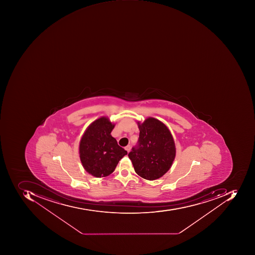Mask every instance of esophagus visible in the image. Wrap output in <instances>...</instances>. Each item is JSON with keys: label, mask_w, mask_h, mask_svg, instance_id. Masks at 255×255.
I'll return each instance as SVG.
<instances>
[{"label": "esophagus", "mask_w": 255, "mask_h": 255, "mask_svg": "<svg viewBox=\"0 0 255 255\" xmlns=\"http://www.w3.org/2000/svg\"><path fill=\"white\" fill-rule=\"evenodd\" d=\"M125 149L127 150V152H129L130 150H131V147H130V145H127L125 147Z\"/></svg>", "instance_id": "obj_1"}]
</instances>
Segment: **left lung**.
<instances>
[{
  "mask_svg": "<svg viewBox=\"0 0 255 255\" xmlns=\"http://www.w3.org/2000/svg\"><path fill=\"white\" fill-rule=\"evenodd\" d=\"M137 124L140 131L138 146L132 148L128 158L137 175L150 181L158 179L168 172L175 160L173 136L165 124L153 117Z\"/></svg>",
  "mask_w": 255,
  "mask_h": 255,
  "instance_id": "1",
  "label": "left lung"
}]
</instances>
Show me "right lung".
I'll return each instance as SVG.
<instances>
[{"instance_id": "add662e5", "label": "right lung", "mask_w": 255, "mask_h": 255, "mask_svg": "<svg viewBox=\"0 0 255 255\" xmlns=\"http://www.w3.org/2000/svg\"><path fill=\"white\" fill-rule=\"evenodd\" d=\"M115 125L108 117H100L89 125L80 139L79 154L82 165L96 178L113 173L119 161L127 155L110 134Z\"/></svg>"}]
</instances>
